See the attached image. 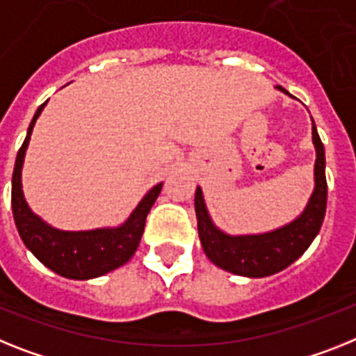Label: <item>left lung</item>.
<instances>
[{"label":"left lung","instance_id":"1","mask_svg":"<svg viewBox=\"0 0 356 356\" xmlns=\"http://www.w3.org/2000/svg\"><path fill=\"white\" fill-rule=\"evenodd\" d=\"M280 92L286 88L277 86ZM313 145L316 150L315 161V190H313L306 210L293 222L282 228L259 235H228L220 232L206 210L201 188L195 192L197 229L206 257L229 273L261 279L279 273L306 252L313 238L321 232L324 222L325 202H327V183H325V155L315 122H313Z\"/></svg>","mask_w":356,"mask_h":356}]
</instances>
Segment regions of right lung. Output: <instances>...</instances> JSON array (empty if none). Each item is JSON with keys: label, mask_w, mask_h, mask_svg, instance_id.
<instances>
[{"label": "right lung", "mask_w": 356, "mask_h": 356, "mask_svg": "<svg viewBox=\"0 0 356 356\" xmlns=\"http://www.w3.org/2000/svg\"><path fill=\"white\" fill-rule=\"evenodd\" d=\"M43 103L34 113L25 141L17 152L14 173H12V213L14 222L19 232L21 241L34 253L40 262L54 273L74 280H88L101 277L115 270L119 266L127 264L136 253L139 241L145 232L146 215L154 206L155 199L159 197L163 183L155 184L150 192L143 197L127 222L118 228H99L90 232H61L32 213L26 204L23 190H21V168L25 161V152L31 141L32 128L35 119L44 108Z\"/></svg>", "instance_id": "1"}]
</instances>
